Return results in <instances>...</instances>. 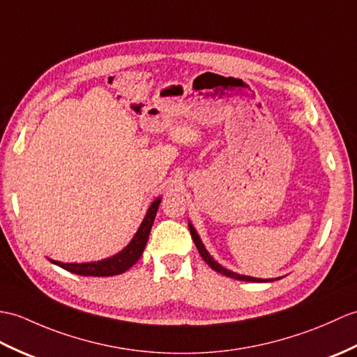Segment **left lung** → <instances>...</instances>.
Returning a JSON list of instances; mask_svg holds the SVG:
<instances>
[{"instance_id":"obj_1","label":"left lung","mask_w":357,"mask_h":357,"mask_svg":"<svg viewBox=\"0 0 357 357\" xmlns=\"http://www.w3.org/2000/svg\"><path fill=\"white\" fill-rule=\"evenodd\" d=\"M188 228H190V234H192V237H193V242H195V245H196V248H197L199 254H201L202 259L206 261V264H208V266H210L213 271H216V272H219V273H223V275H227V277L240 280V281H268V280H260V278H254V277H248V275H238V273H234V272H231V271L225 269L223 266H220V264L214 261V260L211 259V257H210V254L206 252V250H205L202 242H201V238H199V236L196 234L195 228H193L192 225H188Z\"/></svg>"}]
</instances>
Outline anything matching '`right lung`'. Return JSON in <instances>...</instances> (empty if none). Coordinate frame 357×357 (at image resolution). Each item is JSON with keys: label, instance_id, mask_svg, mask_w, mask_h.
Segmentation results:
<instances>
[{"label": "right lung", "instance_id": "add662e5", "mask_svg": "<svg viewBox=\"0 0 357 357\" xmlns=\"http://www.w3.org/2000/svg\"><path fill=\"white\" fill-rule=\"evenodd\" d=\"M160 202L161 199H156V201L151 205V208H149L144 220L141 222L135 237L130 240V243L124 248L121 252L111 257V259H106L97 263L96 261L94 263H61V261H53V260L50 261H53L62 269H66L73 273H77V275H85V277H109V275H119V273H123L139 259L141 254H143L149 234H151L156 211H158Z\"/></svg>", "mask_w": 357, "mask_h": 357}]
</instances>
